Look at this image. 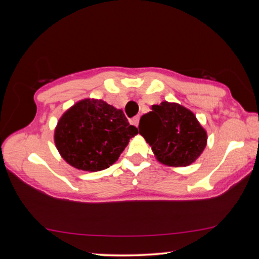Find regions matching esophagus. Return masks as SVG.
<instances>
[{"instance_id":"34e87169","label":"esophagus","mask_w":259,"mask_h":259,"mask_svg":"<svg viewBox=\"0 0 259 259\" xmlns=\"http://www.w3.org/2000/svg\"><path fill=\"white\" fill-rule=\"evenodd\" d=\"M131 123H133L135 126H138L139 124V116H135L133 120H131Z\"/></svg>"}]
</instances>
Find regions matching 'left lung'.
I'll use <instances>...</instances> for the list:
<instances>
[{
  "mask_svg": "<svg viewBox=\"0 0 259 259\" xmlns=\"http://www.w3.org/2000/svg\"><path fill=\"white\" fill-rule=\"evenodd\" d=\"M139 134L155 159L168 166H187L207 146V131L194 113L177 103L162 102L140 117Z\"/></svg>",
  "mask_w": 259,
  "mask_h": 259,
  "instance_id": "1",
  "label": "left lung"
}]
</instances>
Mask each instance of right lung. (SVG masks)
I'll return each instance as SVG.
<instances>
[{"instance_id":"add662e5","label":"right lung","mask_w":259,"mask_h":259,"mask_svg":"<svg viewBox=\"0 0 259 259\" xmlns=\"http://www.w3.org/2000/svg\"><path fill=\"white\" fill-rule=\"evenodd\" d=\"M138 134L123 111L103 99L84 98L65 111L54 140L60 156L83 171H100L115 163L129 140Z\"/></svg>"}]
</instances>
